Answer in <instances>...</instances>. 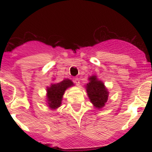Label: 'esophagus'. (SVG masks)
Here are the masks:
<instances>
[{
	"label": "esophagus",
	"mask_w": 152,
	"mask_h": 152,
	"mask_svg": "<svg viewBox=\"0 0 152 152\" xmlns=\"http://www.w3.org/2000/svg\"><path fill=\"white\" fill-rule=\"evenodd\" d=\"M74 82H75V84L78 86L79 84H80V80H79L78 77H75V78H74Z\"/></svg>",
	"instance_id": "1"
}]
</instances>
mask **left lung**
I'll return each mask as SVG.
<instances>
[{
	"label": "left lung",
	"mask_w": 152,
	"mask_h": 152,
	"mask_svg": "<svg viewBox=\"0 0 152 152\" xmlns=\"http://www.w3.org/2000/svg\"><path fill=\"white\" fill-rule=\"evenodd\" d=\"M88 80L89 83L86 85L88 97L96 108H102L108 100V91L101 80H98L96 75L91 76Z\"/></svg>",
	"instance_id": "1"
}]
</instances>
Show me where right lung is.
I'll return each mask as SVG.
<instances>
[{"label": "right lung", "instance_id": "right-lung-1", "mask_svg": "<svg viewBox=\"0 0 152 152\" xmlns=\"http://www.w3.org/2000/svg\"><path fill=\"white\" fill-rule=\"evenodd\" d=\"M74 85V83L69 79H65L57 84H52L50 87H47V103L49 108L56 110L61 104L64 91L68 88Z\"/></svg>", "mask_w": 152, "mask_h": 152}]
</instances>
